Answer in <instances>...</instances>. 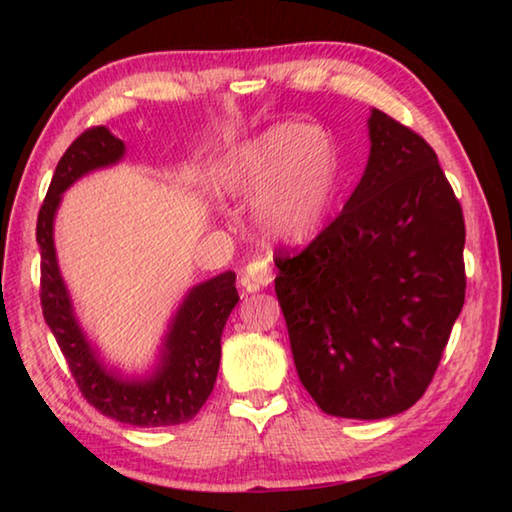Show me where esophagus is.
<instances>
[{
  "mask_svg": "<svg viewBox=\"0 0 512 512\" xmlns=\"http://www.w3.org/2000/svg\"><path fill=\"white\" fill-rule=\"evenodd\" d=\"M273 282V266L268 259L257 257L253 262H248L241 275V287L246 291H257L259 287H268Z\"/></svg>",
  "mask_w": 512,
  "mask_h": 512,
  "instance_id": "1",
  "label": "esophagus"
}]
</instances>
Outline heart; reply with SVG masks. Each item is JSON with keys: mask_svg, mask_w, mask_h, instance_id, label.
Wrapping results in <instances>:
<instances>
[{"mask_svg": "<svg viewBox=\"0 0 512 512\" xmlns=\"http://www.w3.org/2000/svg\"><path fill=\"white\" fill-rule=\"evenodd\" d=\"M225 192L253 198L257 228L280 241H305L325 221L339 189L332 137L305 121H284L225 158Z\"/></svg>", "mask_w": 512, "mask_h": 512, "instance_id": "obj_1", "label": "heart"}]
</instances>
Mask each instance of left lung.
I'll return each mask as SVG.
<instances>
[{
	"mask_svg": "<svg viewBox=\"0 0 512 512\" xmlns=\"http://www.w3.org/2000/svg\"><path fill=\"white\" fill-rule=\"evenodd\" d=\"M368 128V167L341 214L275 257L302 386L357 420L420 400L465 302L463 210L436 151L377 108Z\"/></svg>",
	"mask_w": 512,
	"mask_h": 512,
	"instance_id": "1",
	"label": "left lung"
}]
</instances>
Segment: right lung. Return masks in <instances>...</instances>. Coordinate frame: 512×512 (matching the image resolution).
I'll return each mask as SVG.
<instances>
[{"mask_svg": "<svg viewBox=\"0 0 512 512\" xmlns=\"http://www.w3.org/2000/svg\"><path fill=\"white\" fill-rule=\"evenodd\" d=\"M124 142L108 128L92 126L69 144L38 212L36 239L40 246V305L54 332L81 395L99 413L135 427L183 424L201 411L210 397L221 361V332L239 302L237 275L225 271L198 284L173 318L160 368L151 379H119L101 366L76 325L54 250V214L60 194L92 169L115 164Z\"/></svg>", "mask_w": 512, "mask_h": 512, "instance_id": "add662e5", "label": "right lung"}]
</instances>
